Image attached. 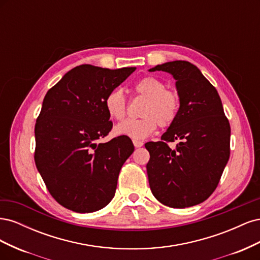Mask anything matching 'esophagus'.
<instances>
[{
  "label": "esophagus",
  "mask_w": 260,
  "mask_h": 260,
  "mask_svg": "<svg viewBox=\"0 0 260 260\" xmlns=\"http://www.w3.org/2000/svg\"><path fill=\"white\" fill-rule=\"evenodd\" d=\"M133 145H135L137 148L138 147H141L143 145V142L142 141H138V140H133Z\"/></svg>",
  "instance_id": "1"
}]
</instances>
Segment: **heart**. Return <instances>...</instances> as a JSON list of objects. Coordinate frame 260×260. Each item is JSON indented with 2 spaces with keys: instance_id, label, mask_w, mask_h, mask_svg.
Instances as JSON below:
<instances>
[{
  "instance_id": "heart-1",
  "label": "heart",
  "mask_w": 260,
  "mask_h": 260,
  "mask_svg": "<svg viewBox=\"0 0 260 260\" xmlns=\"http://www.w3.org/2000/svg\"><path fill=\"white\" fill-rule=\"evenodd\" d=\"M135 92L145 99L139 119H127L117 124L115 132L119 136L135 140H143L156 131L158 124L168 127L177 118L180 108V96L177 91L167 89L166 84L155 77H144L136 82ZM104 106L108 116L115 120H121L127 113V100L120 89L109 92Z\"/></svg>"
}]
</instances>
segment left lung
<instances>
[{"mask_svg": "<svg viewBox=\"0 0 260 260\" xmlns=\"http://www.w3.org/2000/svg\"><path fill=\"white\" fill-rule=\"evenodd\" d=\"M176 80L180 108L158 142H147L148 183L157 201L172 208L191 207L216 190L230 157L231 129L216 88L185 60L149 69ZM179 141L175 150L167 142Z\"/></svg>", "mask_w": 260, "mask_h": 260, "instance_id": "8db88e82", "label": "left lung"}]
</instances>
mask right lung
<instances>
[{
	"instance_id": "right-lung-1",
	"label": "right lung",
	"mask_w": 260,
	"mask_h": 260,
	"mask_svg": "<svg viewBox=\"0 0 260 260\" xmlns=\"http://www.w3.org/2000/svg\"><path fill=\"white\" fill-rule=\"evenodd\" d=\"M136 69L77 66L44 96L35 127V161L51 195L67 209L93 212L114 198L120 169L135 146L123 136L96 141L113 128L106 95Z\"/></svg>"
}]
</instances>
